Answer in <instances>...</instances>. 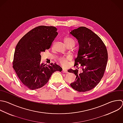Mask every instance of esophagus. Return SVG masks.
Segmentation results:
<instances>
[{
    "label": "esophagus",
    "mask_w": 123,
    "mask_h": 123,
    "mask_svg": "<svg viewBox=\"0 0 123 123\" xmlns=\"http://www.w3.org/2000/svg\"><path fill=\"white\" fill-rule=\"evenodd\" d=\"M62 72L63 73H68V71L66 70H65V69H62Z\"/></svg>",
    "instance_id": "obj_1"
}]
</instances>
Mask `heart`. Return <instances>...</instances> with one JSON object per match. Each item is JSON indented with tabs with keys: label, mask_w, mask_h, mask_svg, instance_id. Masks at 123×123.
<instances>
[{
	"label": "heart",
	"mask_w": 123,
	"mask_h": 123,
	"mask_svg": "<svg viewBox=\"0 0 123 123\" xmlns=\"http://www.w3.org/2000/svg\"><path fill=\"white\" fill-rule=\"evenodd\" d=\"M64 42L66 46H72L73 47L75 45L74 40L71 37H65L64 38ZM70 60L69 57H61L58 59V62L62 66H65L67 65L68 61Z\"/></svg>",
	"instance_id": "obj_1"
}]
</instances>
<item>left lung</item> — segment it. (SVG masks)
<instances>
[{
  "instance_id": "left-lung-1",
  "label": "left lung",
  "mask_w": 123,
  "mask_h": 123,
  "mask_svg": "<svg viewBox=\"0 0 123 123\" xmlns=\"http://www.w3.org/2000/svg\"><path fill=\"white\" fill-rule=\"evenodd\" d=\"M79 45L74 66L80 64L82 72L78 69L68 72L76 75L75 81L70 84L78 92H86L94 88L103 76L108 61L107 50L101 38L86 27H80L70 32Z\"/></svg>"
}]
</instances>
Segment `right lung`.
<instances>
[{"label": "right lung", "mask_w": 123, "mask_h": 123, "mask_svg": "<svg viewBox=\"0 0 123 123\" xmlns=\"http://www.w3.org/2000/svg\"><path fill=\"white\" fill-rule=\"evenodd\" d=\"M57 31L52 26H37L26 34L16 47L13 68L22 83L30 89L42 87L53 73L62 70L56 63L41 62L40 53L50 48L58 34Z\"/></svg>", "instance_id": "right-lung-1"}]
</instances>
